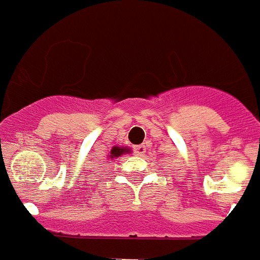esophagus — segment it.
Masks as SVG:
<instances>
[{
	"mask_svg": "<svg viewBox=\"0 0 260 260\" xmlns=\"http://www.w3.org/2000/svg\"><path fill=\"white\" fill-rule=\"evenodd\" d=\"M134 151H136L137 155H143L146 151V147H145V145H138V146L134 147Z\"/></svg>",
	"mask_w": 260,
	"mask_h": 260,
	"instance_id": "esophagus-1",
	"label": "esophagus"
}]
</instances>
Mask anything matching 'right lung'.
<instances>
[{
  "mask_svg": "<svg viewBox=\"0 0 260 260\" xmlns=\"http://www.w3.org/2000/svg\"><path fill=\"white\" fill-rule=\"evenodd\" d=\"M130 147H126V146H114L113 149H111V151L109 153V155L107 157H110V158H118L119 155L122 154H126V153H130Z\"/></svg>",
  "mask_w": 260,
  "mask_h": 260,
  "instance_id": "add662e5",
  "label": "right lung"
}]
</instances>
